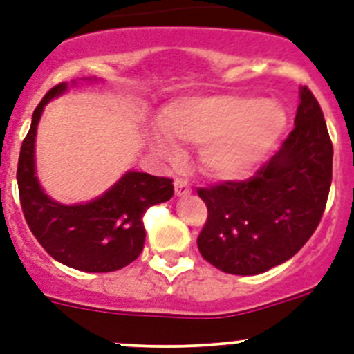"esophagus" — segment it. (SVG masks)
Wrapping results in <instances>:
<instances>
[{
    "label": "esophagus",
    "instance_id": "34e87169",
    "mask_svg": "<svg viewBox=\"0 0 354 354\" xmlns=\"http://www.w3.org/2000/svg\"><path fill=\"white\" fill-rule=\"evenodd\" d=\"M174 186H175V195L177 196H186L192 193V187H189V184H187L186 179H175Z\"/></svg>",
    "mask_w": 354,
    "mask_h": 354
}]
</instances>
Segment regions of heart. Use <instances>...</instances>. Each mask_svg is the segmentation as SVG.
I'll return each mask as SVG.
<instances>
[{
    "label": "heart",
    "mask_w": 354,
    "mask_h": 354,
    "mask_svg": "<svg viewBox=\"0 0 354 354\" xmlns=\"http://www.w3.org/2000/svg\"><path fill=\"white\" fill-rule=\"evenodd\" d=\"M286 111L278 102L246 95L183 99L161 115V131L150 143L165 158L177 156V145H202L205 174L220 180H237L252 174L277 145L286 127Z\"/></svg>",
    "instance_id": "obj_1"
}]
</instances>
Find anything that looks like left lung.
Segmentation results:
<instances>
[{"label":"left lung","mask_w":354,"mask_h":354,"mask_svg":"<svg viewBox=\"0 0 354 354\" xmlns=\"http://www.w3.org/2000/svg\"><path fill=\"white\" fill-rule=\"evenodd\" d=\"M333 145L323 109L303 86L294 129L245 180L198 187L207 220L196 245L228 274H259L289 261L315 232L331 186Z\"/></svg>","instance_id":"1"}]
</instances>
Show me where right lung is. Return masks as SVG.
<instances>
[{
	"mask_svg": "<svg viewBox=\"0 0 354 354\" xmlns=\"http://www.w3.org/2000/svg\"><path fill=\"white\" fill-rule=\"evenodd\" d=\"M67 90L53 86L33 111L17 162L19 200L24 220L42 248L62 264L86 273H109L138 259L145 243L143 214L174 195L170 177L127 171L93 202L64 205L42 192L35 177V134L44 106Z\"/></svg>",
	"mask_w": 354,
	"mask_h": 354,
	"instance_id": "right-lung-1",
	"label": "right lung"
}]
</instances>
